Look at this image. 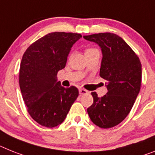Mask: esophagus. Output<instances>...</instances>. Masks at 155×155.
<instances>
[{
	"instance_id": "esophagus-1",
	"label": "esophagus",
	"mask_w": 155,
	"mask_h": 155,
	"mask_svg": "<svg viewBox=\"0 0 155 155\" xmlns=\"http://www.w3.org/2000/svg\"><path fill=\"white\" fill-rule=\"evenodd\" d=\"M79 91H80V94H87L89 93L87 90L84 89V88H80V89L79 90Z\"/></svg>"
}]
</instances>
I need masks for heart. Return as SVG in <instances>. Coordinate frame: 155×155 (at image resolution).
Here are the masks:
<instances>
[{
	"label": "heart",
	"mask_w": 155,
	"mask_h": 155,
	"mask_svg": "<svg viewBox=\"0 0 155 155\" xmlns=\"http://www.w3.org/2000/svg\"><path fill=\"white\" fill-rule=\"evenodd\" d=\"M94 50H97V49H94V48H87V49H86L85 53H90V52H92V51H94Z\"/></svg>",
	"instance_id": "b5f03b06"
}]
</instances>
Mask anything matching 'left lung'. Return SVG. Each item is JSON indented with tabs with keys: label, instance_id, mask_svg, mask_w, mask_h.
Masks as SVG:
<instances>
[{
	"label": "left lung",
	"instance_id": "8db88e82",
	"mask_svg": "<svg viewBox=\"0 0 155 155\" xmlns=\"http://www.w3.org/2000/svg\"><path fill=\"white\" fill-rule=\"evenodd\" d=\"M84 38L102 49L99 75L108 81V91L103 97L91 92L94 102L87 109L88 115L100 128H113L125 119L135 103L141 87V62L132 48L115 34L98 33Z\"/></svg>",
	"mask_w": 155,
	"mask_h": 155
}]
</instances>
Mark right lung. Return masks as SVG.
<instances>
[{"mask_svg": "<svg viewBox=\"0 0 155 155\" xmlns=\"http://www.w3.org/2000/svg\"><path fill=\"white\" fill-rule=\"evenodd\" d=\"M82 35L52 32L38 39L23 53L19 68V87L28 114L47 128L64 120L79 91L65 88L57 81L59 70L65 67L71 48Z\"/></svg>", "mask_w": 155, "mask_h": 155, "instance_id": "add662e5", "label": "right lung"}]
</instances>
